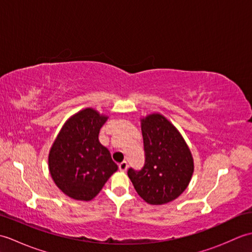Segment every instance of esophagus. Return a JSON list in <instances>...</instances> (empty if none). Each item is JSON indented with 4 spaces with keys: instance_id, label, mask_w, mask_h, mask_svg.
Wrapping results in <instances>:
<instances>
[{
    "instance_id": "1",
    "label": "esophagus",
    "mask_w": 252,
    "mask_h": 252,
    "mask_svg": "<svg viewBox=\"0 0 252 252\" xmlns=\"http://www.w3.org/2000/svg\"><path fill=\"white\" fill-rule=\"evenodd\" d=\"M127 169V162L126 161H123L119 164V170L120 171H126Z\"/></svg>"
}]
</instances>
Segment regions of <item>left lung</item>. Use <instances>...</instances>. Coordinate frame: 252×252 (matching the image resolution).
Returning a JSON list of instances; mask_svg holds the SVG:
<instances>
[{"label":"left lung","mask_w":252,"mask_h":252,"mask_svg":"<svg viewBox=\"0 0 252 252\" xmlns=\"http://www.w3.org/2000/svg\"><path fill=\"white\" fill-rule=\"evenodd\" d=\"M141 122L145 164L140 171L130 168L127 175L147 203L164 205L189 186L194 160L184 138L167 118L152 114Z\"/></svg>","instance_id":"left-lung-1"}]
</instances>
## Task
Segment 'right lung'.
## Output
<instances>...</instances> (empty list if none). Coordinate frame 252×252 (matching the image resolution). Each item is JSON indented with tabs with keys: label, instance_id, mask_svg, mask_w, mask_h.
Wrapping results in <instances>:
<instances>
[{
	"label": "right lung",
	"instance_id": "right-lung-1",
	"mask_svg": "<svg viewBox=\"0 0 252 252\" xmlns=\"http://www.w3.org/2000/svg\"><path fill=\"white\" fill-rule=\"evenodd\" d=\"M107 119L93 108L80 110L65 122L51 147L52 179L72 199H93L118 170L109 151L98 141Z\"/></svg>",
	"mask_w": 252,
	"mask_h": 252
}]
</instances>
